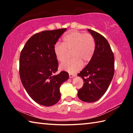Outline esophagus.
I'll return each instance as SVG.
<instances>
[{
  "label": "esophagus",
  "instance_id": "1",
  "mask_svg": "<svg viewBox=\"0 0 133 133\" xmlns=\"http://www.w3.org/2000/svg\"><path fill=\"white\" fill-rule=\"evenodd\" d=\"M75 76H76V75H73V74H69L70 78H73L74 77H75Z\"/></svg>",
  "mask_w": 133,
  "mask_h": 133
}]
</instances>
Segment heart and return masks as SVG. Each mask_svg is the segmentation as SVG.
<instances>
[{
	"instance_id": "obj_1",
	"label": "heart",
	"mask_w": 133,
	"mask_h": 133,
	"mask_svg": "<svg viewBox=\"0 0 133 133\" xmlns=\"http://www.w3.org/2000/svg\"><path fill=\"white\" fill-rule=\"evenodd\" d=\"M96 49L94 37L89 33L72 31L63 38L62 43L57 42L53 50L57 59L63 62L71 51L73 58L63 63L60 69L69 73H75L82 68L83 62L87 64L91 60Z\"/></svg>"
}]
</instances>
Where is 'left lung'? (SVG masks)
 <instances>
[{"mask_svg":"<svg viewBox=\"0 0 133 133\" xmlns=\"http://www.w3.org/2000/svg\"><path fill=\"white\" fill-rule=\"evenodd\" d=\"M96 43L94 55L88 64L78 74L84 81L78 90V97L84 102L98 100L109 88L114 73V57L106 39L96 31L88 29Z\"/></svg>","mask_w":133,"mask_h":133,"instance_id":"1","label":"left lung"}]
</instances>
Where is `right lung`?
<instances>
[{"label": "right lung", "mask_w": 133, "mask_h": 133, "mask_svg": "<svg viewBox=\"0 0 133 133\" xmlns=\"http://www.w3.org/2000/svg\"><path fill=\"white\" fill-rule=\"evenodd\" d=\"M67 29L44 30L32 36L19 58L21 82L29 96L38 104L51 106L60 100V87L69 78L62 71L55 75L58 63L53 47Z\"/></svg>", "instance_id": "right-lung-1"}]
</instances>
